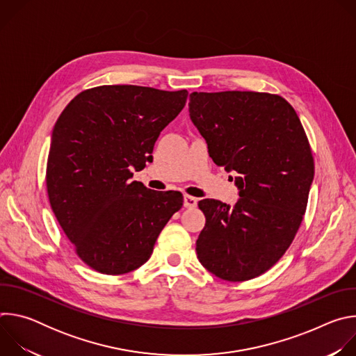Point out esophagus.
<instances>
[{"mask_svg":"<svg viewBox=\"0 0 356 356\" xmlns=\"http://www.w3.org/2000/svg\"><path fill=\"white\" fill-rule=\"evenodd\" d=\"M195 206H197V198L193 197V195L186 194L184 195V207L186 209H194Z\"/></svg>","mask_w":356,"mask_h":356,"instance_id":"34e87169","label":"esophagus"}]
</instances>
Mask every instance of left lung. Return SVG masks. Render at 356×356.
<instances>
[{
	"label": "left lung",
	"instance_id": "left-lung-1",
	"mask_svg": "<svg viewBox=\"0 0 356 356\" xmlns=\"http://www.w3.org/2000/svg\"><path fill=\"white\" fill-rule=\"evenodd\" d=\"M188 113L214 163L236 172L231 207L198 201L206 225L200 264L217 277L245 282L269 270L289 249L306 213L314 159L287 101L269 92H191Z\"/></svg>",
	"mask_w": 356,
	"mask_h": 356
}]
</instances>
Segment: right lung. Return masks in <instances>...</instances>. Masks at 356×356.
Instances as JSON below:
<instances>
[{
    "label": "right lung",
    "instance_id": "add662e5",
    "mask_svg": "<svg viewBox=\"0 0 356 356\" xmlns=\"http://www.w3.org/2000/svg\"><path fill=\"white\" fill-rule=\"evenodd\" d=\"M187 90L99 86L77 94L58 118L46 168L47 195L79 258L104 275L142 266L183 206L179 191L132 181L152 162L161 132Z\"/></svg>",
    "mask_w": 356,
    "mask_h": 356
}]
</instances>
